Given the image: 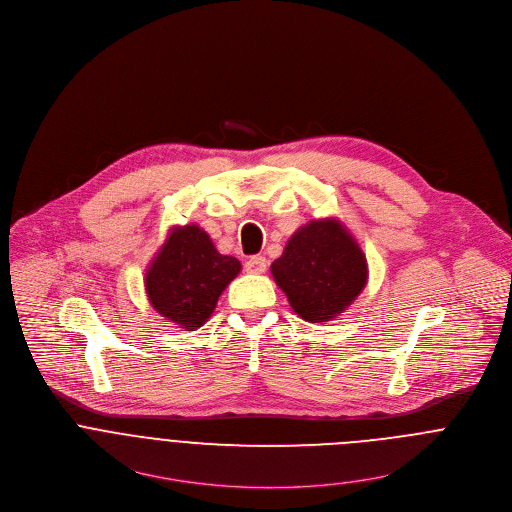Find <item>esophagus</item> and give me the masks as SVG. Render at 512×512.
Masks as SVG:
<instances>
[{
	"mask_svg": "<svg viewBox=\"0 0 512 512\" xmlns=\"http://www.w3.org/2000/svg\"><path fill=\"white\" fill-rule=\"evenodd\" d=\"M266 268H268V260L264 256H252L246 262V272L248 274H264Z\"/></svg>",
	"mask_w": 512,
	"mask_h": 512,
	"instance_id": "34e87169",
	"label": "esophagus"
}]
</instances>
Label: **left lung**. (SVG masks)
<instances>
[{"label": "left lung", "mask_w": 512, "mask_h": 512, "mask_svg": "<svg viewBox=\"0 0 512 512\" xmlns=\"http://www.w3.org/2000/svg\"><path fill=\"white\" fill-rule=\"evenodd\" d=\"M272 276L291 309L309 323L344 313L368 281V262L338 219L311 221L293 234L272 264Z\"/></svg>", "instance_id": "1"}]
</instances>
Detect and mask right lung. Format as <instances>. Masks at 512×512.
<instances>
[{
  "instance_id": "add662e5",
  "label": "right lung",
  "mask_w": 512,
  "mask_h": 512,
  "mask_svg": "<svg viewBox=\"0 0 512 512\" xmlns=\"http://www.w3.org/2000/svg\"><path fill=\"white\" fill-rule=\"evenodd\" d=\"M238 272L234 256L221 254L199 225H186L170 231L146 270L144 287L166 321L193 330L205 325Z\"/></svg>"
}]
</instances>
